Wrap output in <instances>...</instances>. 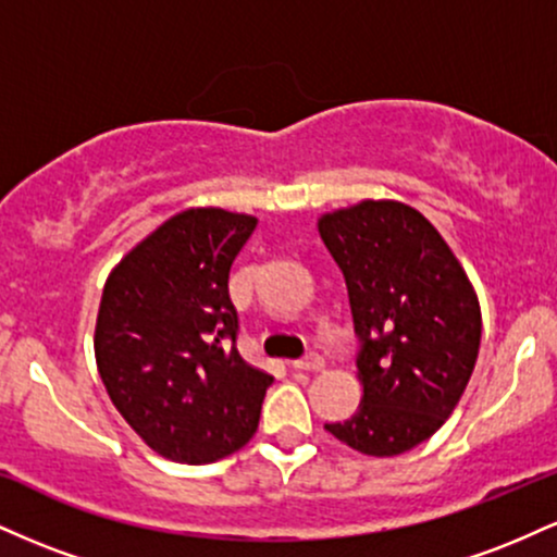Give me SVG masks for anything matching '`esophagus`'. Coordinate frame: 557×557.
<instances>
[{"label":"esophagus","instance_id":"1","mask_svg":"<svg viewBox=\"0 0 557 557\" xmlns=\"http://www.w3.org/2000/svg\"><path fill=\"white\" fill-rule=\"evenodd\" d=\"M293 369H300V372H322L324 369V359L319 354H309L306 359H298L290 363Z\"/></svg>","mask_w":557,"mask_h":557}]
</instances>
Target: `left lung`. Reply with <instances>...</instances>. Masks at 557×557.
<instances>
[{
    "label": "left lung",
    "instance_id": "left-lung-1",
    "mask_svg": "<svg viewBox=\"0 0 557 557\" xmlns=\"http://www.w3.org/2000/svg\"><path fill=\"white\" fill-rule=\"evenodd\" d=\"M317 227L348 287L363 389L354 417L324 430L363 456H400L445 424L469 385L482 343L476 290L408 203L363 198Z\"/></svg>",
    "mask_w": 557,
    "mask_h": 557
}]
</instances>
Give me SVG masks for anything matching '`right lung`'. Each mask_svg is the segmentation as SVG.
Instances as JSON below:
<instances>
[{
    "label": "right lung",
    "mask_w": 557,
    "mask_h": 557,
    "mask_svg": "<svg viewBox=\"0 0 557 557\" xmlns=\"http://www.w3.org/2000/svg\"><path fill=\"white\" fill-rule=\"evenodd\" d=\"M259 220L220 207L170 216L114 264L94 330L96 369L131 430L177 463L253 437L272 374L235 348L230 267Z\"/></svg>",
    "instance_id": "add662e5"
}]
</instances>
